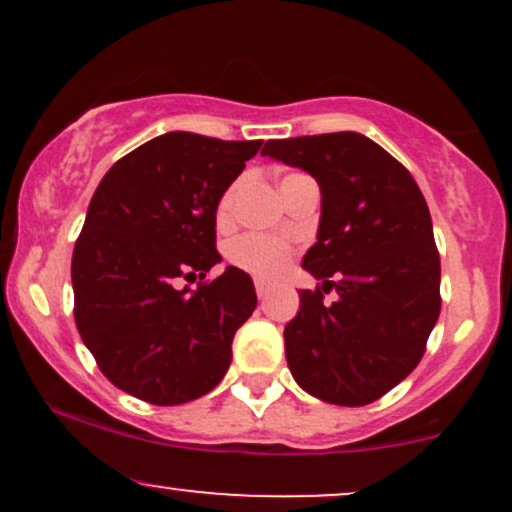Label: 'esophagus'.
<instances>
[{"label": "esophagus", "mask_w": 512, "mask_h": 512, "mask_svg": "<svg viewBox=\"0 0 512 512\" xmlns=\"http://www.w3.org/2000/svg\"><path fill=\"white\" fill-rule=\"evenodd\" d=\"M255 289H257V296L267 298L269 291H272V284H269L267 279H255Z\"/></svg>", "instance_id": "1"}]
</instances>
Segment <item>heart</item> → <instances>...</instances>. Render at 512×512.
Segmentation results:
<instances>
[{
  "instance_id": "b5f03b06",
  "label": "heart",
  "mask_w": 512,
  "mask_h": 512,
  "mask_svg": "<svg viewBox=\"0 0 512 512\" xmlns=\"http://www.w3.org/2000/svg\"><path fill=\"white\" fill-rule=\"evenodd\" d=\"M233 211V190L221 197L216 216L219 221L231 219ZM291 257V245L279 236H264V233H245L228 245V260L245 272L257 276H276L286 267Z\"/></svg>"
}]
</instances>
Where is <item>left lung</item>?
<instances>
[{"label":"left lung","mask_w":512,"mask_h":512,"mask_svg":"<svg viewBox=\"0 0 512 512\" xmlns=\"http://www.w3.org/2000/svg\"><path fill=\"white\" fill-rule=\"evenodd\" d=\"M262 156L320 185L317 243L303 269L322 281L298 291L284 327L286 361L308 395L363 407L419 366L440 315V257L419 185L358 132L272 139ZM334 290V304L321 301Z\"/></svg>","instance_id":"1"}]
</instances>
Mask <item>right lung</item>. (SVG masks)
I'll use <instances>...</instances> for the list:
<instances>
[{
    "label": "right lung",
    "mask_w": 512,
    "mask_h": 512,
    "mask_svg": "<svg viewBox=\"0 0 512 512\" xmlns=\"http://www.w3.org/2000/svg\"><path fill=\"white\" fill-rule=\"evenodd\" d=\"M262 142L168 132L115 163L74 245V320L115 387L173 407L207 395L231 366L233 334L257 305L238 267L197 291L214 264L216 209Z\"/></svg>",
    "instance_id": "right-lung-1"
}]
</instances>
